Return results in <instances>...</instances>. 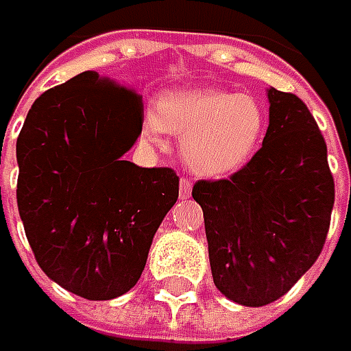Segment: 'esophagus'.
<instances>
[{"label":"esophagus","instance_id":"34e87169","mask_svg":"<svg viewBox=\"0 0 351 351\" xmlns=\"http://www.w3.org/2000/svg\"><path fill=\"white\" fill-rule=\"evenodd\" d=\"M191 189H193V183L189 182L187 178L180 180V197L182 199H189L191 197Z\"/></svg>","mask_w":351,"mask_h":351}]
</instances>
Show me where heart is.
<instances>
[{"instance_id": "1", "label": "heart", "mask_w": 351, "mask_h": 351, "mask_svg": "<svg viewBox=\"0 0 351 351\" xmlns=\"http://www.w3.org/2000/svg\"><path fill=\"white\" fill-rule=\"evenodd\" d=\"M267 127L263 105L250 93L176 89L158 97L142 134L162 144L164 130L182 138L183 162L199 176L219 178L248 164Z\"/></svg>"}]
</instances>
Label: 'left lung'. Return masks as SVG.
Returning a JSON list of instances; mask_svg holds the SVG:
<instances>
[{
	"label": "left lung",
	"mask_w": 351,
	"mask_h": 351,
	"mask_svg": "<svg viewBox=\"0 0 351 351\" xmlns=\"http://www.w3.org/2000/svg\"><path fill=\"white\" fill-rule=\"evenodd\" d=\"M262 148L226 180H199L217 289L244 306L277 301L317 262L334 207L326 142L295 93L271 88Z\"/></svg>",
	"instance_id": "left-lung-1"
}]
</instances>
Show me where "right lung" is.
<instances>
[{"label": "right lung", "instance_id": "1", "mask_svg": "<svg viewBox=\"0 0 351 351\" xmlns=\"http://www.w3.org/2000/svg\"><path fill=\"white\" fill-rule=\"evenodd\" d=\"M142 121L134 89L82 72L33 103L17 138V207L34 258L50 279L89 301L136 285L180 195L171 168L123 158Z\"/></svg>", "mask_w": 351, "mask_h": 351}]
</instances>
